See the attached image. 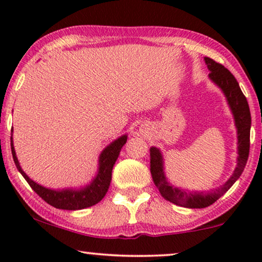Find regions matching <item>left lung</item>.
Segmentation results:
<instances>
[{
  "label": "left lung",
  "instance_id": "8db88e82",
  "mask_svg": "<svg viewBox=\"0 0 262 262\" xmlns=\"http://www.w3.org/2000/svg\"><path fill=\"white\" fill-rule=\"evenodd\" d=\"M205 63L210 70V78L224 92L225 96H227L229 106L234 113L236 127H237L238 159L237 167H236L232 177L216 191L209 193L187 192L185 189L174 187V186L168 184L163 173L162 155H161L160 150L156 149L155 146L150 149V173H151L154 184L160 191L161 195L175 205L189 207V209H203V207H207L212 205L214 202H217L241 177L249 156L252 117H250L248 101H247L245 94L239 88L238 82L236 81L234 75L227 68H224V66L209 58V57H205Z\"/></svg>",
  "mask_w": 262,
  "mask_h": 262
}]
</instances>
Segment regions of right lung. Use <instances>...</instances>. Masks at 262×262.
<instances>
[{"mask_svg": "<svg viewBox=\"0 0 262 262\" xmlns=\"http://www.w3.org/2000/svg\"><path fill=\"white\" fill-rule=\"evenodd\" d=\"M126 136H121L117 141L111 143L107 148L103 150L100 155L99 160V171L96 178L93 180L91 185L87 187L80 189V191H74V189H63V191H53L42 187V186L35 184L33 180L25 174V171L21 169L19 161L16 159L15 150L13 145V138L10 137V148H12V155L15 162V166L21 175L25 178V180L28 182L31 188L40 196L42 200L50 205L56 207V209L62 210H82L85 207L93 206L98 204L100 200H102L103 196L108 191L111 179H112V169L114 163L119 156V152L123 145L126 143Z\"/></svg>", "mask_w": 262, "mask_h": 262, "instance_id": "right-lung-1", "label": "right lung"}]
</instances>
